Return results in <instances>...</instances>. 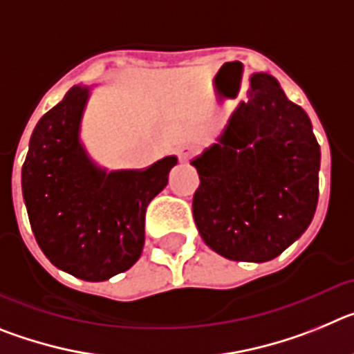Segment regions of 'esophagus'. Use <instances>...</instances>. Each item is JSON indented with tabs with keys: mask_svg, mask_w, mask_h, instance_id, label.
I'll return each mask as SVG.
<instances>
[{
	"mask_svg": "<svg viewBox=\"0 0 354 354\" xmlns=\"http://www.w3.org/2000/svg\"><path fill=\"white\" fill-rule=\"evenodd\" d=\"M195 147H192V145H184V147H180L179 150H177V156H179V161L180 162H187L189 161V159L193 158V156H195Z\"/></svg>",
	"mask_w": 354,
	"mask_h": 354,
	"instance_id": "1",
	"label": "esophagus"
}]
</instances>
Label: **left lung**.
Segmentation results:
<instances>
[{
    "label": "left lung",
    "mask_w": 354,
    "mask_h": 354,
    "mask_svg": "<svg viewBox=\"0 0 354 354\" xmlns=\"http://www.w3.org/2000/svg\"><path fill=\"white\" fill-rule=\"evenodd\" d=\"M319 161L308 115L273 76L253 74L248 101L192 161L200 179L193 218L205 245L230 261L278 257L314 218Z\"/></svg>",
    "instance_id": "obj_1"
}]
</instances>
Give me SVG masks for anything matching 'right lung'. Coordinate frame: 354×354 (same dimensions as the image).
I'll return each instance as SVG.
<instances>
[{"label":"right lung","instance_id":"obj_1","mask_svg":"<svg viewBox=\"0 0 354 354\" xmlns=\"http://www.w3.org/2000/svg\"><path fill=\"white\" fill-rule=\"evenodd\" d=\"M86 97L74 86L39 120L23 165V196L44 255L81 280L102 282L140 259L147 207L177 158L111 174L93 167L77 140Z\"/></svg>","mask_w":354,"mask_h":354}]
</instances>
